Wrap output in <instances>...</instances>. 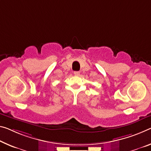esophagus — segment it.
Instances as JSON below:
<instances>
[{
    "label": "esophagus",
    "mask_w": 151,
    "mask_h": 151,
    "mask_svg": "<svg viewBox=\"0 0 151 151\" xmlns=\"http://www.w3.org/2000/svg\"><path fill=\"white\" fill-rule=\"evenodd\" d=\"M74 75H76V76H78V75H80V72H78V71H75V72H74Z\"/></svg>",
    "instance_id": "1"
}]
</instances>
